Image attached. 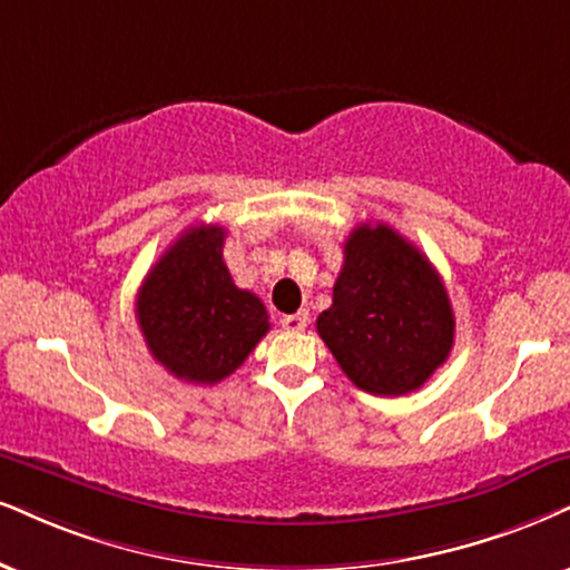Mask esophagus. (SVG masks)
Here are the masks:
<instances>
[{"label":"esophagus","instance_id":"34e87169","mask_svg":"<svg viewBox=\"0 0 570 570\" xmlns=\"http://www.w3.org/2000/svg\"><path fill=\"white\" fill-rule=\"evenodd\" d=\"M306 325H308V312H306V308H301V312L287 314V317H283V327L291 330V333H304Z\"/></svg>","mask_w":570,"mask_h":570}]
</instances>
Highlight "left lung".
I'll return each mask as SVG.
<instances>
[{"instance_id": "left-lung-1", "label": "left lung", "mask_w": 570, "mask_h": 570, "mask_svg": "<svg viewBox=\"0 0 570 570\" xmlns=\"http://www.w3.org/2000/svg\"><path fill=\"white\" fill-rule=\"evenodd\" d=\"M317 333L356 389L404 396L446 362L454 312L433 264L389 224H360L343 245L333 306Z\"/></svg>"}]
</instances>
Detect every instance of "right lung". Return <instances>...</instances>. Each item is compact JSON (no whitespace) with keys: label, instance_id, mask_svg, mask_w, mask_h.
<instances>
[{"label":"right lung","instance_id":"right-lung-1","mask_svg":"<svg viewBox=\"0 0 570 570\" xmlns=\"http://www.w3.org/2000/svg\"><path fill=\"white\" fill-rule=\"evenodd\" d=\"M219 224L189 227L168 245L137 293L147 348L174 377L214 385L232 375L269 333V314L232 283Z\"/></svg>","mask_w":570,"mask_h":570}]
</instances>
